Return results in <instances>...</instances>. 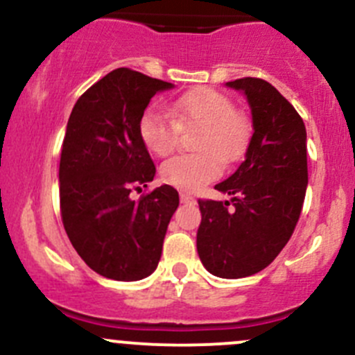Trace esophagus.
I'll use <instances>...</instances> for the list:
<instances>
[{"label":"esophagus","instance_id":"1","mask_svg":"<svg viewBox=\"0 0 355 355\" xmlns=\"http://www.w3.org/2000/svg\"><path fill=\"white\" fill-rule=\"evenodd\" d=\"M180 200H182V202H185V204H187V202H196V199L194 198H192V196L191 194H185V192H180Z\"/></svg>","mask_w":355,"mask_h":355}]
</instances>
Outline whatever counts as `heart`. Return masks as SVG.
Masks as SVG:
<instances>
[{
  "mask_svg": "<svg viewBox=\"0 0 355 355\" xmlns=\"http://www.w3.org/2000/svg\"><path fill=\"white\" fill-rule=\"evenodd\" d=\"M172 120L146 111L139 121V134L149 153L166 156L177 148L178 130L199 127L194 148L198 155H182L161 164V180L187 192L200 191L221 175V163H232L245 153L250 141V121L235 110L228 96L211 87L185 92L166 105Z\"/></svg>",
  "mask_w": 355,
  "mask_h": 355,
  "instance_id": "b5f03b06",
  "label": "heart"
}]
</instances>
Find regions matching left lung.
I'll use <instances>...</instances> for the list:
<instances>
[{
  "mask_svg": "<svg viewBox=\"0 0 355 355\" xmlns=\"http://www.w3.org/2000/svg\"><path fill=\"white\" fill-rule=\"evenodd\" d=\"M225 85L245 96L252 137L241 166L214 185L230 200H199L198 252L214 277L244 278L273 263L292 237L307 189V134L270 82L245 77Z\"/></svg>",
  "mask_w": 355,
  "mask_h": 355,
  "instance_id": "obj_1",
  "label": "left lung"
}]
</instances>
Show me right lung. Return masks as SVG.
Instances as JSON below:
<instances>
[{
  "label": "right lung",
  "instance_id": "1",
  "mask_svg": "<svg viewBox=\"0 0 355 355\" xmlns=\"http://www.w3.org/2000/svg\"><path fill=\"white\" fill-rule=\"evenodd\" d=\"M173 87L116 68L78 98L68 118L60 159L63 227L85 264L111 280H142L156 270L178 207L170 185L130 198L156 175L139 121L153 96Z\"/></svg>",
  "mask_w": 355,
  "mask_h": 355
}]
</instances>
